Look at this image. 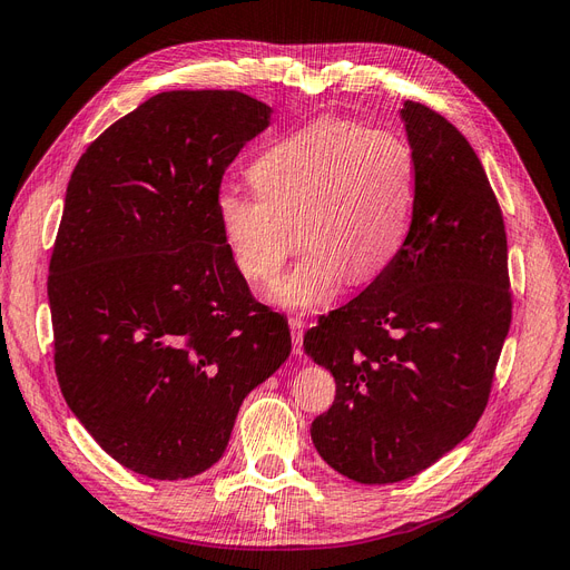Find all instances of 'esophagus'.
I'll list each match as a JSON object with an SVG mask.
<instances>
[{
  "label": "esophagus",
  "mask_w": 570,
  "mask_h": 570,
  "mask_svg": "<svg viewBox=\"0 0 570 570\" xmlns=\"http://www.w3.org/2000/svg\"><path fill=\"white\" fill-rule=\"evenodd\" d=\"M289 331H292V352L304 354V321L289 318Z\"/></svg>",
  "instance_id": "34e87169"
}]
</instances>
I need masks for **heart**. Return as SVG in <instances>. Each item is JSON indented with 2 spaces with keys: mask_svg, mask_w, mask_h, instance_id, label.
Instances as JSON below:
<instances>
[{
  "mask_svg": "<svg viewBox=\"0 0 570 570\" xmlns=\"http://www.w3.org/2000/svg\"><path fill=\"white\" fill-rule=\"evenodd\" d=\"M254 193L223 187L216 218L235 268L275 278L273 299L318 312L347 283L377 278L406 245L419 206V159L402 132L323 118L271 145L249 168Z\"/></svg>",
  "mask_w": 570,
  "mask_h": 570,
  "instance_id": "obj_1",
  "label": "heart"
}]
</instances>
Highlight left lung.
<instances>
[{"instance_id":"left-lung-1","label":"left lung","mask_w":570,"mask_h":570,"mask_svg":"<svg viewBox=\"0 0 570 570\" xmlns=\"http://www.w3.org/2000/svg\"><path fill=\"white\" fill-rule=\"evenodd\" d=\"M402 118L421 183L406 245L304 335L337 385L314 446L364 485L416 475L471 435L511 325L507 230L485 168L438 111L404 101Z\"/></svg>"}]
</instances>
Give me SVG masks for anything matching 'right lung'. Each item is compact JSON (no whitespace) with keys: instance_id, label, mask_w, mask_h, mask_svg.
Listing matches in <instances>:
<instances>
[{"instance_id":"obj_1","label":"right lung","mask_w":570,"mask_h":570,"mask_svg":"<svg viewBox=\"0 0 570 570\" xmlns=\"http://www.w3.org/2000/svg\"><path fill=\"white\" fill-rule=\"evenodd\" d=\"M268 118L235 90L154 95L68 180L47 278L55 371L85 430L140 475L212 469L289 356L287 321L252 297L216 218L223 174Z\"/></svg>"}]
</instances>
